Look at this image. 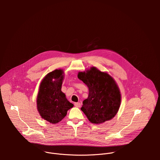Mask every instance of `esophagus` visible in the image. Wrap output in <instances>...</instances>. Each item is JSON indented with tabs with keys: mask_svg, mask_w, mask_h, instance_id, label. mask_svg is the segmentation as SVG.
I'll return each mask as SVG.
<instances>
[{
	"mask_svg": "<svg viewBox=\"0 0 160 160\" xmlns=\"http://www.w3.org/2000/svg\"><path fill=\"white\" fill-rule=\"evenodd\" d=\"M75 106L77 107V108H80L81 104L80 102H75Z\"/></svg>",
	"mask_w": 160,
	"mask_h": 160,
	"instance_id": "34e87169",
	"label": "esophagus"
}]
</instances>
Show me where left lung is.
Returning <instances> with one entry per match:
<instances>
[{"label":"left lung","instance_id":"left-lung-1","mask_svg":"<svg viewBox=\"0 0 160 160\" xmlns=\"http://www.w3.org/2000/svg\"><path fill=\"white\" fill-rule=\"evenodd\" d=\"M78 78L88 88V98L81 108L88 120L92 123L101 124L115 117L122 98L115 79L94 66L78 72Z\"/></svg>","mask_w":160,"mask_h":160}]
</instances>
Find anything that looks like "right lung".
<instances>
[{"mask_svg":"<svg viewBox=\"0 0 160 160\" xmlns=\"http://www.w3.org/2000/svg\"><path fill=\"white\" fill-rule=\"evenodd\" d=\"M64 71L56 69L42 79L37 96V108L41 118L51 123L61 122L73 107L61 91Z\"/></svg>","mask_w":160,"mask_h":160,"instance_id":"obj_1","label":"right lung"}]
</instances>
